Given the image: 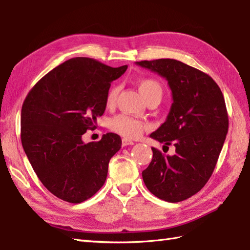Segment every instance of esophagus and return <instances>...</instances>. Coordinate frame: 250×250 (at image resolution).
I'll return each instance as SVG.
<instances>
[{"mask_svg":"<svg viewBox=\"0 0 250 250\" xmlns=\"http://www.w3.org/2000/svg\"><path fill=\"white\" fill-rule=\"evenodd\" d=\"M132 144H134V142H132L131 140H128V139H124L122 140V146H132Z\"/></svg>","mask_w":250,"mask_h":250,"instance_id":"esophagus-1","label":"esophagus"}]
</instances>
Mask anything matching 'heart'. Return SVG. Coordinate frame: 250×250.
Here are the masks:
<instances>
[{"mask_svg":"<svg viewBox=\"0 0 250 250\" xmlns=\"http://www.w3.org/2000/svg\"><path fill=\"white\" fill-rule=\"evenodd\" d=\"M139 90L144 98L147 101L151 99H160L163 96V86L160 82L153 78H143L138 83ZM119 94V86L113 85L110 87L107 93L106 104L107 106L114 104L116 97ZM109 128L114 131L115 134H119L128 139H136L139 138L142 132L146 129V124L144 122L131 118L126 114H119L109 121Z\"/></svg>","mask_w":250,"mask_h":250,"instance_id":"b5f03b06","label":"heart"}]
</instances>
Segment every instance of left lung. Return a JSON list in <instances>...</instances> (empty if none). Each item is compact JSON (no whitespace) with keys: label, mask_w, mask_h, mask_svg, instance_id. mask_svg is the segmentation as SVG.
Wrapping results in <instances>:
<instances>
[{"label":"left lung","mask_w":250,"mask_h":250,"mask_svg":"<svg viewBox=\"0 0 250 250\" xmlns=\"http://www.w3.org/2000/svg\"><path fill=\"white\" fill-rule=\"evenodd\" d=\"M168 81L173 103L168 118L149 137L173 144V156L152 147L153 158L142 171L154 196L168 202L190 198L207 184L217 164L229 128L223 93L210 77L172 59L136 62Z\"/></svg>","instance_id":"left-lung-1"}]
</instances>
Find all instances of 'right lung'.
<instances>
[{"label": "right lung", "instance_id": "add662e5", "mask_svg": "<svg viewBox=\"0 0 250 250\" xmlns=\"http://www.w3.org/2000/svg\"><path fill=\"white\" fill-rule=\"evenodd\" d=\"M127 65L111 67L90 58H74L49 71L27 94L21 110V142L47 189L69 203H81L104 184L121 137L108 132L97 142L82 135L96 127L106 109L111 82Z\"/></svg>", "mask_w": 250, "mask_h": 250}]
</instances>
